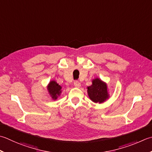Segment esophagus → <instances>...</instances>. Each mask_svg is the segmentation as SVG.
<instances>
[{
    "label": "esophagus",
    "instance_id": "obj_1",
    "mask_svg": "<svg viewBox=\"0 0 152 152\" xmlns=\"http://www.w3.org/2000/svg\"><path fill=\"white\" fill-rule=\"evenodd\" d=\"M74 85L75 87L76 88H80V86H81V84H80V83L79 81H78V80H75V81L74 82Z\"/></svg>",
    "mask_w": 152,
    "mask_h": 152
}]
</instances>
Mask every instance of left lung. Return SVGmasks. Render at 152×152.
Wrapping results in <instances>:
<instances>
[{"label":"left lung","instance_id":"left-lung-1","mask_svg":"<svg viewBox=\"0 0 152 152\" xmlns=\"http://www.w3.org/2000/svg\"><path fill=\"white\" fill-rule=\"evenodd\" d=\"M88 93L95 103H102L108 98L107 84L98 78L92 81V85L88 88Z\"/></svg>","mask_w":152,"mask_h":152}]
</instances>
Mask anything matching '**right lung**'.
<instances>
[{
  "instance_id": "right-lung-1",
  "label": "right lung",
  "mask_w": 152,
  "mask_h": 152,
  "mask_svg": "<svg viewBox=\"0 0 152 152\" xmlns=\"http://www.w3.org/2000/svg\"><path fill=\"white\" fill-rule=\"evenodd\" d=\"M47 88H48L50 96L53 99H56L61 92V86H59L55 81L50 82Z\"/></svg>"
}]
</instances>
